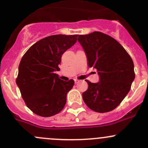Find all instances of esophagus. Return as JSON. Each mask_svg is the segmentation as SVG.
<instances>
[{
  "label": "esophagus",
  "mask_w": 148,
  "mask_h": 148,
  "mask_svg": "<svg viewBox=\"0 0 148 148\" xmlns=\"http://www.w3.org/2000/svg\"><path fill=\"white\" fill-rule=\"evenodd\" d=\"M80 82V80H77V79H75V84L79 83V82Z\"/></svg>",
  "instance_id": "obj_1"
}]
</instances>
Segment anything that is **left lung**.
<instances>
[{
    "mask_svg": "<svg viewBox=\"0 0 148 148\" xmlns=\"http://www.w3.org/2000/svg\"><path fill=\"white\" fill-rule=\"evenodd\" d=\"M78 42L87 55L90 68L97 69L100 81L92 83L82 99L92 110L99 113L114 110L130 91L135 79L134 64L125 49L112 36L100 32L79 35Z\"/></svg>",
    "mask_w": 148,
    "mask_h": 148,
    "instance_id": "8db88e82",
    "label": "left lung"
}]
</instances>
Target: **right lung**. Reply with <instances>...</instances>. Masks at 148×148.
Returning a JSON list of instances; mask_svg holds the SVG:
<instances>
[{
  "mask_svg": "<svg viewBox=\"0 0 148 148\" xmlns=\"http://www.w3.org/2000/svg\"><path fill=\"white\" fill-rule=\"evenodd\" d=\"M77 36H47L33 44L22 58L16 83L27 106L36 115L52 116L64 107L74 80H62L54 72L60 70L62 55L75 44Z\"/></svg>",
  "mask_w": 148,
  "mask_h": 148,
  "instance_id": "add662e5",
  "label": "right lung"
}]
</instances>
